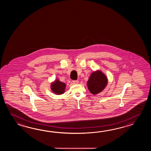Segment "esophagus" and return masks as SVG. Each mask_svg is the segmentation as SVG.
I'll return each mask as SVG.
<instances>
[{"label": "esophagus", "mask_w": 151, "mask_h": 151, "mask_svg": "<svg viewBox=\"0 0 151 151\" xmlns=\"http://www.w3.org/2000/svg\"><path fill=\"white\" fill-rule=\"evenodd\" d=\"M72 82H73V83H74V84H78V83H79V81L78 80H73Z\"/></svg>", "instance_id": "esophagus-1"}]
</instances>
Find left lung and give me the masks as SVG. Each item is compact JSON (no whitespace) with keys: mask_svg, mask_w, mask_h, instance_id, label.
Listing matches in <instances>:
<instances>
[{"mask_svg":"<svg viewBox=\"0 0 151 151\" xmlns=\"http://www.w3.org/2000/svg\"><path fill=\"white\" fill-rule=\"evenodd\" d=\"M107 83L108 79L106 75L102 71L96 70L91 74L87 85L90 92L96 95L105 88Z\"/></svg>","mask_w":151,"mask_h":151,"instance_id":"obj_1","label":"left lung"}]
</instances>
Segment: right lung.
<instances>
[{"mask_svg":"<svg viewBox=\"0 0 151 151\" xmlns=\"http://www.w3.org/2000/svg\"><path fill=\"white\" fill-rule=\"evenodd\" d=\"M66 85L57 79L51 83V89L53 93L57 95L64 94Z\"/></svg>","mask_w":151,"mask_h":151,"instance_id":"right-lung-1","label":"right lung"}]
</instances>
